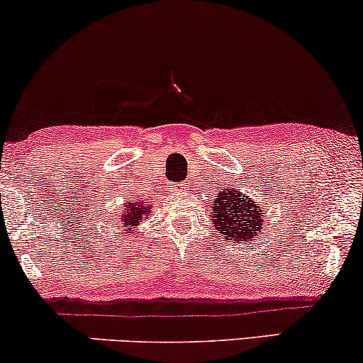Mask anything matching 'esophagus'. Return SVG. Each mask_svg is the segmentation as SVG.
<instances>
[{
    "mask_svg": "<svg viewBox=\"0 0 363 363\" xmlns=\"http://www.w3.org/2000/svg\"><path fill=\"white\" fill-rule=\"evenodd\" d=\"M185 186H186V183H175V185L172 186V191H182V190H185Z\"/></svg>",
    "mask_w": 363,
    "mask_h": 363,
    "instance_id": "obj_1",
    "label": "esophagus"
}]
</instances>
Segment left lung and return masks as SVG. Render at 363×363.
<instances>
[{
    "label": "left lung",
    "instance_id": "8db88e82",
    "mask_svg": "<svg viewBox=\"0 0 363 363\" xmlns=\"http://www.w3.org/2000/svg\"><path fill=\"white\" fill-rule=\"evenodd\" d=\"M213 203V225L226 240L245 242L259 236L264 226V208L257 206L245 193L226 188Z\"/></svg>",
    "mask_w": 363,
    "mask_h": 363
}]
</instances>
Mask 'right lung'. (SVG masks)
Here are the masks:
<instances>
[{
    "mask_svg": "<svg viewBox=\"0 0 363 363\" xmlns=\"http://www.w3.org/2000/svg\"><path fill=\"white\" fill-rule=\"evenodd\" d=\"M150 206H145L143 201L135 200V198L127 201L125 206L122 208L121 218H117V220H121L123 223V226H127V230H121L122 235L127 236V233L133 231V228H135L138 223H142V220H147V218L150 216Z\"/></svg>",
    "mask_w": 363,
    "mask_h": 363,
    "instance_id": "obj_1",
    "label": "right lung"
}]
</instances>
